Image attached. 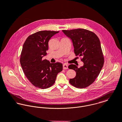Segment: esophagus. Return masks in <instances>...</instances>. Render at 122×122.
<instances>
[{
    "label": "esophagus",
    "mask_w": 122,
    "mask_h": 122,
    "mask_svg": "<svg viewBox=\"0 0 122 122\" xmlns=\"http://www.w3.org/2000/svg\"><path fill=\"white\" fill-rule=\"evenodd\" d=\"M63 69H64V70H66V69H68V65L66 64H64V65H63Z\"/></svg>",
    "instance_id": "34e87169"
}]
</instances>
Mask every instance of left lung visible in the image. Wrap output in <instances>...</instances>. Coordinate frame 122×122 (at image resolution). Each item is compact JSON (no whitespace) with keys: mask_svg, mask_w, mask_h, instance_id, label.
<instances>
[{"mask_svg":"<svg viewBox=\"0 0 122 122\" xmlns=\"http://www.w3.org/2000/svg\"><path fill=\"white\" fill-rule=\"evenodd\" d=\"M62 31L71 40L74 53L76 56H82L81 61L84 63L80 68L73 64L69 66L70 69L76 72V76L70 79L69 82L77 88H86L95 81L103 66L104 59L100 41L94 32L86 29Z\"/></svg>","mask_w":122,"mask_h":122,"instance_id":"1","label":"left lung"}]
</instances>
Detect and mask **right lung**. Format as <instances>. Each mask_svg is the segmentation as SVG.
I'll list each match as a JSON object with an SVG mask.
<instances>
[{
	"instance_id": "1",
	"label": "right lung",
	"mask_w": 122,
	"mask_h": 122,
	"mask_svg": "<svg viewBox=\"0 0 122 122\" xmlns=\"http://www.w3.org/2000/svg\"><path fill=\"white\" fill-rule=\"evenodd\" d=\"M59 31H40L29 36L25 41L20 58L23 71L36 87L46 89L55 82L57 74L63 70L62 64L51 63L42 57L47 55L49 41Z\"/></svg>"
}]
</instances>
